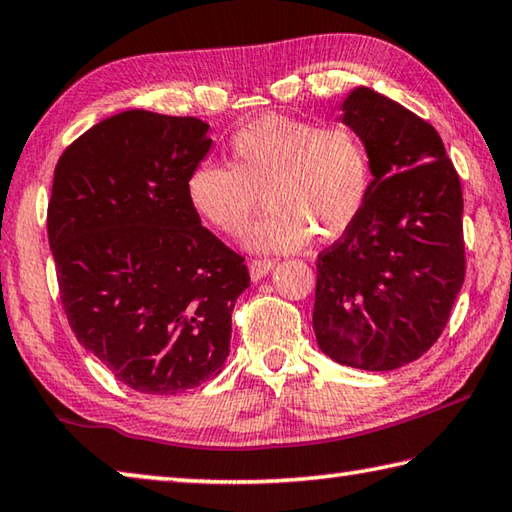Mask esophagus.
I'll use <instances>...</instances> for the list:
<instances>
[{
    "label": "esophagus",
    "instance_id": "34e87169",
    "mask_svg": "<svg viewBox=\"0 0 512 512\" xmlns=\"http://www.w3.org/2000/svg\"><path fill=\"white\" fill-rule=\"evenodd\" d=\"M273 266H275L273 259H253V262H250V277H253L255 282L262 280V277L268 275V271H271Z\"/></svg>",
    "mask_w": 512,
    "mask_h": 512
}]
</instances>
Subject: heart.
Wrapping results in <instances>:
<instances>
[{
    "instance_id": "heart-1",
    "label": "heart",
    "mask_w": 512,
    "mask_h": 512,
    "mask_svg": "<svg viewBox=\"0 0 512 512\" xmlns=\"http://www.w3.org/2000/svg\"><path fill=\"white\" fill-rule=\"evenodd\" d=\"M371 156L347 123L320 127L268 114L232 134L228 167L199 165L185 194L192 210L224 235H239L259 206L264 217L246 232L250 250H295L311 237L340 239L365 208Z\"/></svg>"
}]
</instances>
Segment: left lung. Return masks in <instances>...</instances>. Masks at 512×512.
I'll return each mask as SVG.
<instances>
[{"mask_svg": "<svg viewBox=\"0 0 512 512\" xmlns=\"http://www.w3.org/2000/svg\"><path fill=\"white\" fill-rule=\"evenodd\" d=\"M371 156V190L353 226L318 255L313 329L340 365L398 369L450 320L466 277L459 174L436 129L367 87L342 102Z\"/></svg>", "mask_w": 512, "mask_h": 512, "instance_id": "8db88e82", "label": "left lung"}]
</instances>
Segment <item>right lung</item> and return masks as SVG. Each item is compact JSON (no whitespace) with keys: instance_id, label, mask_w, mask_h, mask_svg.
<instances>
[{"instance_id":"obj_1","label":"right lung","mask_w":512,"mask_h":512,"mask_svg":"<svg viewBox=\"0 0 512 512\" xmlns=\"http://www.w3.org/2000/svg\"><path fill=\"white\" fill-rule=\"evenodd\" d=\"M208 123L129 109L76 138L55 165L46 212L60 300L82 347L141 394L215 378L244 257L201 226L185 183Z\"/></svg>"}]
</instances>
